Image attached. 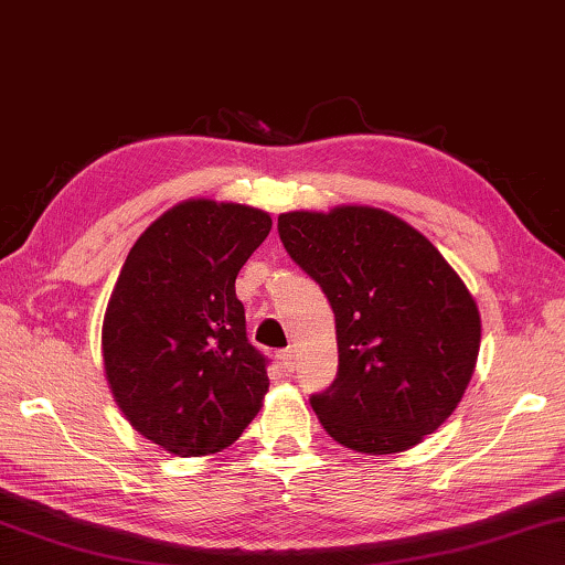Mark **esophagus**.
Wrapping results in <instances>:
<instances>
[{
    "label": "esophagus",
    "mask_w": 565,
    "mask_h": 565,
    "mask_svg": "<svg viewBox=\"0 0 565 565\" xmlns=\"http://www.w3.org/2000/svg\"><path fill=\"white\" fill-rule=\"evenodd\" d=\"M279 365H281L284 373H294L296 361H294V351H291V348H284V351L279 353Z\"/></svg>",
    "instance_id": "obj_1"
}]
</instances>
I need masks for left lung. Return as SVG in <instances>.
Wrapping results in <instances>:
<instances>
[{
	"mask_svg": "<svg viewBox=\"0 0 565 565\" xmlns=\"http://www.w3.org/2000/svg\"><path fill=\"white\" fill-rule=\"evenodd\" d=\"M276 227L335 316V381L311 395L326 433L365 455L403 452L433 435L479 353V311L457 271L383 210L286 212Z\"/></svg>",
	"mask_w": 565,
	"mask_h": 565,
	"instance_id": "obj_1",
	"label": "left lung"
}]
</instances>
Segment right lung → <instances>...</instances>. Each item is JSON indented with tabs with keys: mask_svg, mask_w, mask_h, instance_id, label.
Here are the masks:
<instances>
[{
	"mask_svg": "<svg viewBox=\"0 0 565 565\" xmlns=\"http://www.w3.org/2000/svg\"><path fill=\"white\" fill-rule=\"evenodd\" d=\"M271 230L244 204L190 200L132 244L110 294L104 363L130 425L172 455L239 439L269 387L234 281Z\"/></svg>",
	"mask_w": 565,
	"mask_h": 565,
	"instance_id": "1",
	"label": "right lung"
}]
</instances>
